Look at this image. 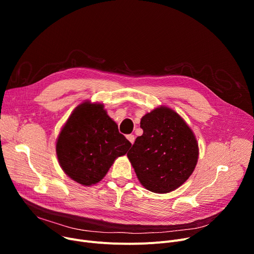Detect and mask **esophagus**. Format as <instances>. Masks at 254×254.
Instances as JSON below:
<instances>
[{"label": "esophagus", "mask_w": 254, "mask_h": 254, "mask_svg": "<svg viewBox=\"0 0 254 254\" xmlns=\"http://www.w3.org/2000/svg\"><path fill=\"white\" fill-rule=\"evenodd\" d=\"M127 139L131 144H134V142H135V136H134V135H127Z\"/></svg>", "instance_id": "esophagus-1"}]
</instances>
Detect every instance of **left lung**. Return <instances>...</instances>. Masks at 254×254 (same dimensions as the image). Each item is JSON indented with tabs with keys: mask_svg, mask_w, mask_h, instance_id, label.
Instances as JSON below:
<instances>
[{
	"mask_svg": "<svg viewBox=\"0 0 254 254\" xmlns=\"http://www.w3.org/2000/svg\"><path fill=\"white\" fill-rule=\"evenodd\" d=\"M143 135L127 157L140 183L156 193L175 190L190 178L198 158L197 142L182 117L168 107L145 114Z\"/></svg>",
	"mask_w": 254,
	"mask_h": 254,
	"instance_id": "left-lung-1",
	"label": "left lung"
}]
</instances>
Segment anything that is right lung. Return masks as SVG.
I'll return each instance as SVG.
<instances>
[{
    "mask_svg": "<svg viewBox=\"0 0 254 254\" xmlns=\"http://www.w3.org/2000/svg\"><path fill=\"white\" fill-rule=\"evenodd\" d=\"M130 146L103 104L84 102L76 107L63 127L57 154L66 175L90 186L100 182L115 158L125 155Z\"/></svg>",
    "mask_w": 254,
    "mask_h": 254,
    "instance_id": "obj_1",
    "label": "right lung"
}]
</instances>
